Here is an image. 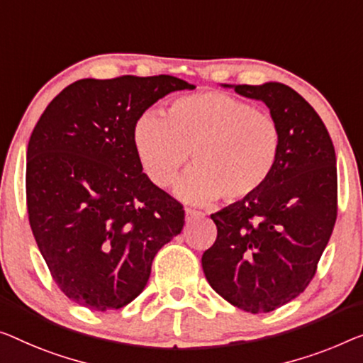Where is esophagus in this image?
Returning <instances> with one entry per match:
<instances>
[{
	"label": "esophagus",
	"mask_w": 363,
	"mask_h": 363,
	"mask_svg": "<svg viewBox=\"0 0 363 363\" xmlns=\"http://www.w3.org/2000/svg\"><path fill=\"white\" fill-rule=\"evenodd\" d=\"M202 216H203L202 212H197V210H194V208H187L186 210V220L187 221H194V220H197V218H202Z\"/></svg>",
	"instance_id": "obj_1"
}]
</instances>
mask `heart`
<instances>
[{"mask_svg": "<svg viewBox=\"0 0 363 363\" xmlns=\"http://www.w3.org/2000/svg\"><path fill=\"white\" fill-rule=\"evenodd\" d=\"M132 138L145 174L158 187L174 182L191 153L194 166L176 187L177 196L191 203L254 196L272 176L282 148L272 116L216 91L179 97L166 117L155 111L142 113Z\"/></svg>", "mask_w": 363, "mask_h": 363, "instance_id": "b5f03b06", "label": "heart"}]
</instances>
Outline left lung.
<instances>
[{"label":"left lung","mask_w":363,"mask_h":363,"mask_svg":"<svg viewBox=\"0 0 363 363\" xmlns=\"http://www.w3.org/2000/svg\"><path fill=\"white\" fill-rule=\"evenodd\" d=\"M235 91L269 107L282 148L261 191L210 216L216 240L202 269L216 294L257 315L296 298L315 277L337 218L336 151L321 117L286 84Z\"/></svg>","instance_id":"left-lung-1"}]
</instances>
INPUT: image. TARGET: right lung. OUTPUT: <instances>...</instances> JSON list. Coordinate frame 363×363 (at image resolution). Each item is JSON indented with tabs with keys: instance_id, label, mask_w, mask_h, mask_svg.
I'll list each match as a JSON object with an SVG mask.
<instances>
[{
	"instance_id": "add662e5",
	"label": "right lung",
	"mask_w": 363,
	"mask_h": 363,
	"mask_svg": "<svg viewBox=\"0 0 363 363\" xmlns=\"http://www.w3.org/2000/svg\"><path fill=\"white\" fill-rule=\"evenodd\" d=\"M169 74L79 79L37 122L27 147V215L65 295L96 311L118 310L147 285L151 262L179 235L181 202L145 174L133 125L172 91Z\"/></svg>"
}]
</instances>
